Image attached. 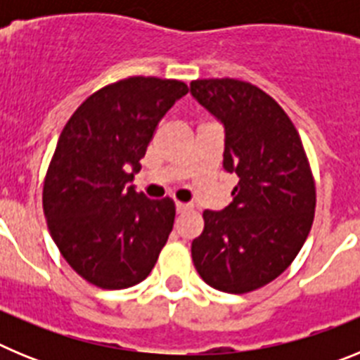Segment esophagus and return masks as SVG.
Here are the masks:
<instances>
[{"instance_id":"esophagus-1","label":"esophagus","mask_w":360,"mask_h":360,"mask_svg":"<svg viewBox=\"0 0 360 360\" xmlns=\"http://www.w3.org/2000/svg\"><path fill=\"white\" fill-rule=\"evenodd\" d=\"M191 205L189 203H182V202H176V212H180V214H182V212H187V211H191Z\"/></svg>"}]
</instances>
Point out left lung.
Returning <instances> with one entry per match:
<instances>
[{
  "label": "left lung",
  "instance_id": "1",
  "mask_svg": "<svg viewBox=\"0 0 360 360\" xmlns=\"http://www.w3.org/2000/svg\"><path fill=\"white\" fill-rule=\"evenodd\" d=\"M193 97L224 124V167L236 173L232 203L203 211L191 245L216 290L247 294L290 266L314 221L316 182L297 129L269 94L238 79H196Z\"/></svg>",
  "mask_w": 360,
  "mask_h": 360
}]
</instances>
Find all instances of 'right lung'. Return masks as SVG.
Segmentation results:
<instances>
[{
	"label": "right lung",
	"mask_w": 360,
	"mask_h": 360,
	"mask_svg": "<svg viewBox=\"0 0 360 360\" xmlns=\"http://www.w3.org/2000/svg\"><path fill=\"white\" fill-rule=\"evenodd\" d=\"M187 91L176 79H122L91 94L61 131L43 211L66 263L95 287L144 281L173 231V200L136 193L129 169H141L158 122Z\"/></svg>",
	"instance_id": "obj_1"
}]
</instances>
